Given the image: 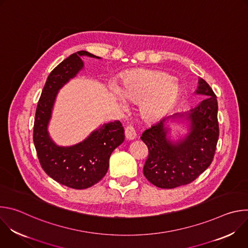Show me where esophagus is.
Listing matches in <instances>:
<instances>
[{
	"instance_id": "esophagus-1",
	"label": "esophagus",
	"mask_w": 248,
	"mask_h": 248,
	"mask_svg": "<svg viewBox=\"0 0 248 248\" xmlns=\"http://www.w3.org/2000/svg\"><path fill=\"white\" fill-rule=\"evenodd\" d=\"M124 134H125V138L127 140H133L136 137V132H135V129L132 125H128V126L125 127Z\"/></svg>"
}]
</instances>
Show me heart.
I'll use <instances>...</instances> for the list:
<instances>
[{"label": "heart", "instance_id": "1", "mask_svg": "<svg viewBox=\"0 0 248 248\" xmlns=\"http://www.w3.org/2000/svg\"><path fill=\"white\" fill-rule=\"evenodd\" d=\"M121 93L116 91L119 101L125 99L141 103V113L150 120L164 116L174 105L180 95V85L170 76L154 70H136L124 77Z\"/></svg>", "mask_w": 248, "mask_h": 248}]
</instances>
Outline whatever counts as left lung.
<instances>
[{"mask_svg":"<svg viewBox=\"0 0 248 248\" xmlns=\"http://www.w3.org/2000/svg\"><path fill=\"white\" fill-rule=\"evenodd\" d=\"M196 94L206 98L185 113H174L146 129L141 140L148 147L143 168L145 178L160 188H174L193 182L213 161L219 139L217 96L209 84L199 78ZM169 119L190 122V132L171 141L165 126Z\"/></svg>","mask_w":248,"mask_h":248,"instance_id":"obj_1","label":"left lung"}]
</instances>
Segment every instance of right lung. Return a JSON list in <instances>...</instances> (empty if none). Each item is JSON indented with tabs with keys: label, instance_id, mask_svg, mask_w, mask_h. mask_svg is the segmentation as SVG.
Here are the masks:
<instances>
[{
	"label": "right lung",
	"instance_id": "right-lung-1",
	"mask_svg": "<svg viewBox=\"0 0 248 248\" xmlns=\"http://www.w3.org/2000/svg\"><path fill=\"white\" fill-rule=\"evenodd\" d=\"M100 59L78 51L59 63L49 75L35 113L33 141L42 169L59 184L75 189L88 188L107 173L112 152L124 140L120 121L102 124L81 142L72 146L57 145L48 132V124L59 90L77 77L84 64L81 57Z\"/></svg>",
	"mask_w": 248,
	"mask_h": 248
}]
</instances>
